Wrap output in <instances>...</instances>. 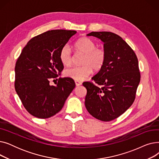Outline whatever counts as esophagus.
Wrapping results in <instances>:
<instances>
[{
	"label": "esophagus",
	"mask_w": 159,
	"mask_h": 159,
	"mask_svg": "<svg viewBox=\"0 0 159 159\" xmlns=\"http://www.w3.org/2000/svg\"><path fill=\"white\" fill-rule=\"evenodd\" d=\"M75 85H76L77 86H80L82 84V82H80V81H77V80H75Z\"/></svg>",
	"instance_id": "esophagus-1"
}]
</instances>
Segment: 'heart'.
I'll list each match as a JSON object with an SVG mask.
<instances>
[{"mask_svg":"<svg viewBox=\"0 0 159 159\" xmlns=\"http://www.w3.org/2000/svg\"><path fill=\"white\" fill-rule=\"evenodd\" d=\"M93 40L88 37H82L75 43V48L78 53L83 54L82 66H75L64 71L66 77L80 81L88 78L93 71H100L106 61V52L102 47H96ZM60 61L64 66L71 64L73 54L68 44L64 45L59 53Z\"/></svg>","mask_w":159,"mask_h":159,"instance_id":"1","label":"heart"}]
</instances>
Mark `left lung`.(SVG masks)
I'll return each instance as SVG.
<instances>
[{"mask_svg": "<svg viewBox=\"0 0 159 159\" xmlns=\"http://www.w3.org/2000/svg\"><path fill=\"white\" fill-rule=\"evenodd\" d=\"M104 42L106 61L92 79L83 82L87 89L85 106L98 120L108 122L123 114L134 102L140 80L138 58L120 36L110 31H93L87 35Z\"/></svg>", "mask_w": 159, "mask_h": 159, "instance_id": "left-lung-1", "label": "left lung"}]
</instances>
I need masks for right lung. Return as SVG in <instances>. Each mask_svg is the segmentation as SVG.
Segmentation results:
<instances>
[{"label": "right lung", "mask_w": 159, "mask_h": 159, "mask_svg": "<svg viewBox=\"0 0 159 159\" xmlns=\"http://www.w3.org/2000/svg\"><path fill=\"white\" fill-rule=\"evenodd\" d=\"M76 33L53 30L35 36L16 60L15 89L25 109L35 117L48 119L59 112L75 87L71 78L57 79L56 86L50 85L49 80L61 75V49Z\"/></svg>", "instance_id": "1"}]
</instances>
